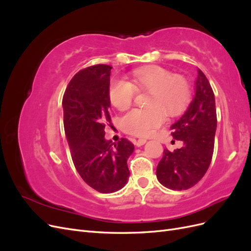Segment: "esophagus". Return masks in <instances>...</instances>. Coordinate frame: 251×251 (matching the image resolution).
I'll return each mask as SVG.
<instances>
[{
    "mask_svg": "<svg viewBox=\"0 0 251 251\" xmlns=\"http://www.w3.org/2000/svg\"><path fill=\"white\" fill-rule=\"evenodd\" d=\"M147 142V139H144V138H139L138 140H135V144L137 147H141V146H143L144 143Z\"/></svg>",
    "mask_w": 251,
    "mask_h": 251,
    "instance_id": "34e87169",
    "label": "esophagus"
}]
</instances>
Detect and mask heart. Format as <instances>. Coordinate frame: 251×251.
<instances>
[{"label":"heart","instance_id":"1","mask_svg":"<svg viewBox=\"0 0 251 251\" xmlns=\"http://www.w3.org/2000/svg\"><path fill=\"white\" fill-rule=\"evenodd\" d=\"M136 92H149L148 109H134L120 118L123 130L135 136H149L160 127L166 116H178L191 101L192 88L186 77L160 66L134 70L128 81L114 79L109 89L111 103L118 110L132 104Z\"/></svg>","mask_w":251,"mask_h":251}]
</instances>
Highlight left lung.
I'll list each match as a JSON object with an SVG mask.
<instances>
[{
  "label": "left lung",
  "mask_w": 251,
  "mask_h": 251,
  "mask_svg": "<svg viewBox=\"0 0 251 251\" xmlns=\"http://www.w3.org/2000/svg\"><path fill=\"white\" fill-rule=\"evenodd\" d=\"M171 128L173 137L183 141L184 146L174 151H163L156 170L157 179L174 191L188 189L198 183L209 168L217 128L215 94L200 69L194 100Z\"/></svg>",
  "instance_id": "left-lung-1"
}]
</instances>
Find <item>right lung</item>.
I'll use <instances>...</instances> for the list:
<instances>
[{
    "label": "right lung",
    "instance_id": "obj_1",
    "mask_svg": "<svg viewBox=\"0 0 251 251\" xmlns=\"http://www.w3.org/2000/svg\"><path fill=\"white\" fill-rule=\"evenodd\" d=\"M112 67L95 65L74 75L63 97L64 127L75 169L95 191L109 194L127 182V158L134 144L121 138L116 144L104 139L111 124L109 108Z\"/></svg>",
    "mask_w": 251,
    "mask_h": 251
}]
</instances>
